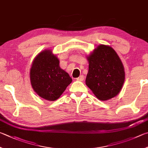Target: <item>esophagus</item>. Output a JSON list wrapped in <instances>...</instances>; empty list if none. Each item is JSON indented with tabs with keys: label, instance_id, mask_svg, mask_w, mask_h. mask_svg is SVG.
<instances>
[{
	"label": "esophagus",
	"instance_id": "34e87169",
	"mask_svg": "<svg viewBox=\"0 0 148 148\" xmlns=\"http://www.w3.org/2000/svg\"><path fill=\"white\" fill-rule=\"evenodd\" d=\"M76 80L77 81H79V82H83V80H84V76H83V75H81L79 77H77L76 78Z\"/></svg>",
	"mask_w": 148,
	"mask_h": 148
}]
</instances>
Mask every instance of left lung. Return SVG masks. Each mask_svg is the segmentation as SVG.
Here are the masks:
<instances>
[{
  "instance_id": "left-lung-1",
  "label": "left lung",
  "mask_w": 148,
  "mask_h": 148,
  "mask_svg": "<svg viewBox=\"0 0 148 148\" xmlns=\"http://www.w3.org/2000/svg\"><path fill=\"white\" fill-rule=\"evenodd\" d=\"M89 63L86 85L100 100L116 96L125 80L123 64L111 47L101 45L88 56Z\"/></svg>"
}]
</instances>
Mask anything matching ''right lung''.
Here are the masks:
<instances>
[{
    "mask_svg": "<svg viewBox=\"0 0 148 148\" xmlns=\"http://www.w3.org/2000/svg\"><path fill=\"white\" fill-rule=\"evenodd\" d=\"M59 61L52 51L48 50L37 55L32 64V88L40 97L47 100L58 99L72 81L69 74L60 68Z\"/></svg>",
    "mask_w": 148,
    "mask_h": 148,
    "instance_id": "right-lung-1",
    "label": "right lung"
}]
</instances>
